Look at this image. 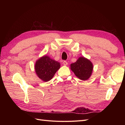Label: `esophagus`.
I'll return each instance as SVG.
<instances>
[{
    "mask_svg": "<svg viewBox=\"0 0 125 125\" xmlns=\"http://www.w3.org/2000/svg\"><path fill=\"white\" fill-rule=\"evenodd\" d=\"M63 65L67 66V65H68V62H67L66 61H63Z\"/></svg>",
    "mask_w": 125,
    "mask_h": 125,
    "instance_id": "1",
    "label": "esophagus"
}]
</instances>
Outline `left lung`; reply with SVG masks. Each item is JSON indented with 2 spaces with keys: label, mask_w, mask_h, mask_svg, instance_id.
Here are the masks:
<instances>
[{
  "label": "left lung",
  "mask_w": 125,
  "mask_h": 125,
  "mask_svg": "<svg viewBox=\"0 0 125 125\" xmlns=\"http://www.w3.org/2000/svg\"><path fill=\"white\" fill-rule=\"evenodd\" d=\"M70 69L79 79L86 80L91 77L93 69V64L90 60L80 57L76 62L71 63Z\"/></svg>",
  "instance_id": "8db88e82"
}]
</instances>
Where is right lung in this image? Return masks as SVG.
Instances as JSON below:
<instances>
[{
    "label": "right lung",
    "mask_w": 125,
    "mask_h": 125,
    "mask_svg": "<svg viewBox=\"0 0 125 125\" xmlns=\"http://www.w3.org/2000/svg\"><path fill=\"white\" fill-rule=\"evenodd\" d=\"M60 67L59 62L45 55L36 62L35 70L40 79L44 82H47L54 77Z\"/></svg>",
    "instance_id": "right-lung-1"
}]
</instances>
